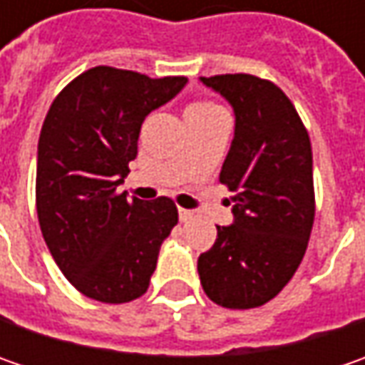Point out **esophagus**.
I'll return each mask as SVG.
<instances>
[{"label": "esophagus", "mask_w": 365, "mask_h": 365, "mask_svg": "<svg viewBox=\"0 0 365 365\" xmlns=\"http://www.w3.org/2000/svg\"><path fill=\"white\" fill-rule=\"evenodd\" d=\"M178 219H180L182 223H187V221L192 219V211H189V209H178Z\"/></svg>", "instance_id": "34e87169"}]
</instances>
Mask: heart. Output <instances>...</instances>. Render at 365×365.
<instances>
[{
	"mask_svg": "<svg viewBox=\"0 0 365 365\" xmlns=\"http://www.w3.org/2000/svg\"><path fill=\"white\" fill-rule=\"evenodd\" d=\"M217 111H223V109L215 103H192L185 115H209V113H217Z\"/></svg>",
	"mask_w": 365,
	"mask_h": 365,
	"instance_id": "1",
	"label": "heart"
}]
</instances>
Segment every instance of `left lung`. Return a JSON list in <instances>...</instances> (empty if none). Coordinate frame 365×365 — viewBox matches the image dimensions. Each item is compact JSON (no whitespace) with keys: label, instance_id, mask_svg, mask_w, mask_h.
<instances>
[{"label":"left lung","instance_id":"left-lung-1","mask_svg":"<svg viewBox=\"0 0 365 365\" xmlns=\"http://www.w3.org/2000/svg\"><path fill=\"white\" fill-rule=\"evenodd\" d=\"M233 109L235 132L219 180L235 192L232 225L199 256L205 294L225 309H254L294 276L313 230L311 140L294 106L254 75L201 77Z\"/></svg>","mask_w":365,"mask_h":365}]
</instances>
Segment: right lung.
Instances as JSON below:
<instances>
[{
	"mask_svg": "<svg viewBox=\"0 0 365 365\" xmlns=\"http://www.w3.org/2000/svg\"><path fill=\"white\" fill-rule=\"evenodd\" d=\"M185 85L187 77L95 66L50 106L38 140V221L61 272L93 301L120 304L142 297L162 242L178 223L168 197L146 203L118 195V187L138 156L146 115Z\"/></svg>",
	"mask_w": 365,
	"mask_h": 365,
	"instance_id": "1",
	"label": "right lung"
}]
</instances>
